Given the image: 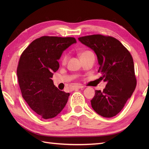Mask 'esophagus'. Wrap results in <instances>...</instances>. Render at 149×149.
Returning <instances> with one entry per match:
<instances>
[{"label": "esophagus", "mask_w": 149, "mask_h": 149, "mask_svg": "<svg viewBox=\"0 0 149 149\" xmlns=\"http://www.w3.org/2000/svg\"><path fill=\"white\" fill-rule=\"evenodd\" d=\"M83 88V86L81 84H78L76 86H74L73 87V89L76 90V89H82Z\"/></svg>", "instance_id": "esophagus-1"}]
</instances>
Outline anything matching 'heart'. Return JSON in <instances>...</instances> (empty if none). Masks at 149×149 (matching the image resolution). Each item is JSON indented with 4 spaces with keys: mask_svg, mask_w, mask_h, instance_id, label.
<instances>
[{
    "mask_svg": "<svg viewBox=\"0 0 149 149\" xmlns=\"http://www.w3.org/2000/svg\"><path fill=\"white\" fill-rule=\"evenodd\" d=\"M89 52H89V51H84V52L79 53V58H82L83 56H85L86 55V54H88ZM67 59H68V56L66 55H65L63 56L62 57V59H61V61H62L63 63H65L67 61Z\"/></svg>",
    "mask_w": 149,
    "mask_h": 149,
    "instance_id": "1",
    "label": "heart"
}]
</instances>
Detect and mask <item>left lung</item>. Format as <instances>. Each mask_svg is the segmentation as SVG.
<instances>
[{
    "label": "left lung",
    "instance_id": "8db88e82",
    "mask_svg": "<svg viewBox=\"0 0 149 149\" xmlns=\"http://www.w3.org/2000/svg\"><path fill=\"white\" fill-rule=\"evenodd\" d=\"M96 53L100 78L107 84L103 91L96 90L91 106L99 115L112 118L123 109L136 87L134 65L129 52L118 40L101 35L78 38Z\"/></svg>",
    "mask_w": 149,
    "mask_h": 149
}]
</instances>
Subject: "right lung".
Segmentation results:
<instances>
[{"label": "right lung", "mask_w": 149, "mask_h": 149, "mask_svg": "<svg viewBox=\"0 0 149 149\" xmlns=\"http://www.w3.org/2000/svg\"><path fill=\"white\" fill-rule=\"evenodd\" d=\"M76 43L73 37L44 36L31 42L20 58L17 74L22 97L45 119L59 114L68 100L70 93L58 89L51 78L63 52Z\"/></svg>", "instance_id": "obj_1"}]
</instances>
